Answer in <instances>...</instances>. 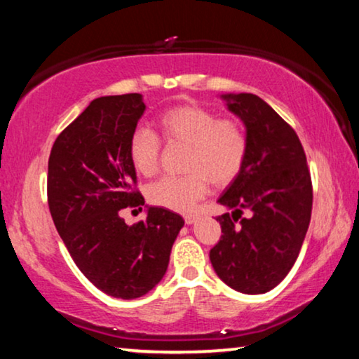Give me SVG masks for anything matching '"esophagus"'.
Here are the masks:
<instances>
[{
    "label": "esophagus",
    "instance_id": "1",
    "mask_svg": "<svg viewBox=\"0 0 359 359\" xmlns=\"http://www.w3.org/2000/svg\"><path fill=\"white\" fill-rule=\"evenodd\" d=\"M184 219L187 224H194L195 222H197V215H185Z\"/></svg>",
    "mask_w": 359,
    "mask_h": 359
}]
</instances>
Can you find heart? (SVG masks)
I'll use <instances>...</instances> for the list:
<instances>
[{"label": "heart", "instance_id": "obj_1", "mask_svg": "<svg viewBox=\"0 0 359 359\" xmlns=\"http://www.w3.org/2000/svg\"><path fill=\"white\" fill-rule=\"evenodd\" d=\"M159 130L170 146H184V177H167L147 190V198L172 212H190L208 192V185L223 189L240 175L248 154V137L235 119H219L200 104H179L159 116ZM128 156L142 177L159 170L161 142L154 133L137 128L130 137Z\"/></svg>", "mask_w": 359, "mask_h": 359}]
</instances>
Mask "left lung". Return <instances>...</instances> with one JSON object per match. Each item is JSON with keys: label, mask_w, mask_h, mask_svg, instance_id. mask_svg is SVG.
<instances>
[{"label": "left lung", "mask_w": 359, "mask_h": 359, "mask_svg": "<svg viewBox=\"0 0 359 359\" xmlns=\"http://www.w3.org/2000/svg\"><path fill=\"white\" fill-rule=\"evenodd\" d=\"M241 119L248 154L218 203L222 238L210 251L215 272L243 294L274 289L297 259L312 215V182L299 136L252 93L219 95Z\"/></svg>", "instance_id": "1"}]
</instances>
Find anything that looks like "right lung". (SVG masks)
<instances>
[{
    "mask_svg": "<svg viewBox=\"0 0 359 359\" xmlns=\"http://www.w3.org/2000/svg\"><path fill=\"white\" fill-rule=\"evenodd\" d=\"M144 109L140 93L95 98L55 140L47 175L52 219L72 259L95 287L126 300L161 283L185 223L180 215L149 205L137 225H126L118 215L144 204L130 190L136 170L128 156Z\"/></svg>",
    "mask_w": 359,
    "mask_h": 359,
    "instance_id": "add662e5",
    "label": "right lung"
}]
</instances>
